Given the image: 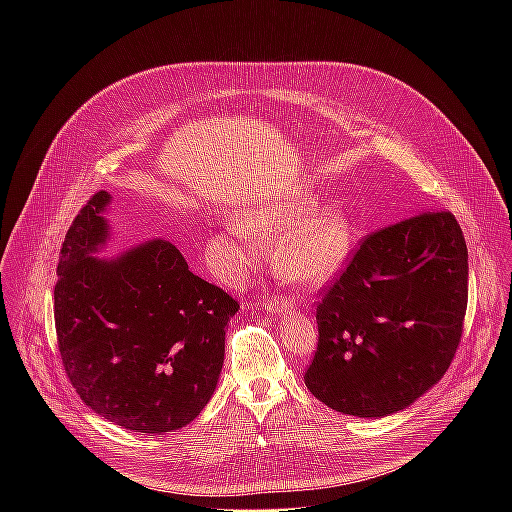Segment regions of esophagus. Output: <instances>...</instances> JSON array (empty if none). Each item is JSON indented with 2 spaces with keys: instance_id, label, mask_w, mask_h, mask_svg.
<instances>
[{
  "instance_id": "obj_1",
  "label": "esophagus",
  "mask_w": 512,
  "mask_h": 512,
  "mask_svg": "<svg viewBox=\"0 0 512 512\" xmlns=\"http://www.w3.org/2000/svg\"><path fill=\"white\" fill-rule=\"evenodd\" d=\"M294 304H296V300H291V298H287V296H273L271 300H267V308H269L271 312H285V310H291V308H294Z\"/></svg>"
}]
</instances>
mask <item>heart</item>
I'll return each mask as SVG.
<instances>
[{
	"label": "heart",
	"instance_id": "obj_1",
	"mask_svg": "<svg viewBox=\"0 0 512 512\" xmlns=\"http://www.w3.org/2000/svg\"><path fill=\"white\" fill-rule=\"evenodd\" d=\"M312 198L263 202L243 216L212 245L225 249L218 273L241 279L263 259V245H275V263L283 277L302 285H322L348 261L352 225L340 204H326L314 212Z\"/></svg>",
	"mask_w": 512,
	"mask_h": 512
}]
</instances>
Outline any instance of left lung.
Here are the masks:
<instances>
[{
    "instance_id": "1",
    "label": "left lung",
    "mask_w": 512,
    "mask_h": 512,
    "mask_svg": "<svg viewBox=\"0 0 512 512\" xmlns=\"http://www.w3.org/2000/svg\"><path fill=\"white\" fill-rule=\"evenodd\" d=\"M466 306L468 249L450 210L367 235L316 304L306 387L346 415L405 409L448 371Z\"/></svg>"
}]
</instances>
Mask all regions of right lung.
<instances>
[{
  "label": "right lung",
  "mask_w": 512,
  "mask_h": 512,
  "mask_svg": "<svg viewBox=\"0 0 512 512\" xmlns=\"http://www.w3.org/2000/svg\"><path fill=\"white\" fill-rule=\"evenodd\" d=\"M109 202V192L93 194L60 249L54 324L62 367L101 417L137 433L174 431L210 401L239 302L194 275L162 239L115 259L93 257L109 235L101 216Z\"/></svg>",
  "instance_id": "add662e5"
}]
</instances>
